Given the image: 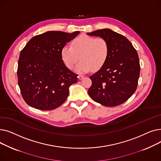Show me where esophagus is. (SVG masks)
<instances>
[{"mask_svg":"<svg viewBox=\"0 0 161 161\" xmlns=\"http://www.w3.org/2000/svg\"><path fill=\"white\" fill-rule=\"evenodd\" d=\"M83 78H84V76H83V75H80L78 76V79L80 80H82V79H83Z\"/></svg>","mask_w":161,"mask_h":161,"instance_id":"1","label":"esophagus"}]
</instances>
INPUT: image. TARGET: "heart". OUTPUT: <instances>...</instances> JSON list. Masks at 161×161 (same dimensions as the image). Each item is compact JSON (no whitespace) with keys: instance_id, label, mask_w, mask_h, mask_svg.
Returning a JSON list of instances; mask_svg holds the SVG:
<instances>
[{"instance_id":"1","label":"heart","mask_w":161,"mask_h":161,"mask_svg":"<svg viewBox=\"0 0 161 161\" xmlns=\"http://www.w3.org/2000/svg\"><path fill=\"white\" fill-rule=\"evenodd\" d=\"M109 54V45L106 39L87 35L75 38L71 47L64 46L61 52L62 60L70 70L74 69L80 57L81 61L75 68L78 73L100 69L106 63Z\"/></svg>"}]
</instances>
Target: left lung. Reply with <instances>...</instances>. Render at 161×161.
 Here are the masks:
<instances>
[{
	"label": "left lung",
	"instance_id": "1",
	"mask_svg": "<svg viewBox=\"0 0 161 161\" xmlns=\"http://www.w3.org/2000/svg\"><path fill=\"white\" fill-rule=\"evenodd\" d=\"M87 34L103 38L109 45V54L106 63L89 77L92 85L88 94L103 106H119L127 100L137 89L140 66L136 50L127 38L111 29H100Z\"/></svg>",
	"mask_w": 161,
	"mask_h": 161
}]
</instances>
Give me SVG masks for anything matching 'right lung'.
I'll list each match as a JSON object with an SVG mask.
<instances>
[{"label": "right lung", "mask_w": 161, "mask_h": 161, "mask_svg": "<svg viewBox=\"0 0 161 161\" xmlns=\"http://www.w3.org/2000/svg\"><path fill=\"white\" fill-rule=\"evenodd\" d=\"M79 33L47 31L32 38L21 51L17 74L21 95L28 105L52 110L65 102L78 74L65 66L61 52Z\"/></svg>", "instance_id": "obj_1"}]
</instances>
